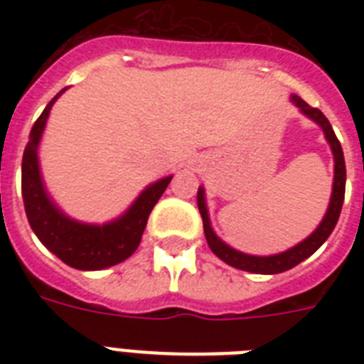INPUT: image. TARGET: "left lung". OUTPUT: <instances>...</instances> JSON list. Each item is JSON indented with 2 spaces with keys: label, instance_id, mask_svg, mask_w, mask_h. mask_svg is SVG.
Masks as SVG:
<instances>
[{
  "label": "left lung",
  "instance_id": "left-lung-1",
  "mask_svg": "<svg viewBox=\"0 0 364 364\" xmlns=\"http://www.w3.org/2000/svg\"><path fill=\"white\" fill-rule=\"evenodd\" d=\"M291 102H293L296 107L300 109L302 115H306L310 121L316 122L319 128L325 134V139L331 145V151H333L334 156V179H333V193H331V202H328V208L323 215L321 223L317 225V228L308 236L306 240H302L300 243L289 247L287 251H282V253L276 255H266V257H260V255H249L238 251V249L230 247L227 242H223L219 236L215 234L213 227H211L210 221V211H208V204H205V188L198 187V196H196V202H198L200 215H202V221H204V234L205 240H208V245L213 253L227 264L238 268V270L253 272V274H282L285 270H291L296 264H300L302 260H306L310 255H314L317 249L321 247L323 243L327 242V238L331 236V232L336 227L338 223L340 211H342V204H344V194H346V162H344V153H342V145H340L338 137L334 134L333 126L327 121V117L323 115L321 111L316 109V107H310L306 104L304 100L299 98L296 94L291 96Z\"/></svg>",
  "mask_w": 364,
  "mask_h": 364
}]
</instances>
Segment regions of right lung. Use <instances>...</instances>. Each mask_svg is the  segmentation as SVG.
Returning a JSON list of instances; mask_svg holds the SVG:
<instances>
[{
  "label": "right lung",
  "mask_w": 364,
  "mask_h": 364,
  "mask_svg": "<svg viewBox=\"0 0 364 364\" xmlns=\"http://www.w3.org/2000/svg\"><path fill=\"white\" fill-rule=\"evenodd\" d=\"M62 88L43 109L30 132V141L22 156V198L31 230L39 242L71 268L104 270L126 260L141 242L149 213L164 194L171 177L166 176L143 188L130 208L113 221L104 225L77 221L60 210L48 194L39 166V143L47 126L48 115L56 100L65 92Z\"/></svg>",
  "instance_id": "right-lung-1"
}]
</instances>
